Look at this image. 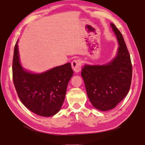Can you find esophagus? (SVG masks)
<instances>
[{"label": "esophagus", "instance_id": "34e87169", "mask_svg": "<svg viewBox=\"0 0 145 145\" xmlns=\"http://www.w3.org/2000/svg\"><path fill=\"white\" fill-rule=\"evenodd\" d=\"M72 68L75 73H79L81 69V61L79 59L74 60L72 62Z\"/></svg>", "mask_w": 145, "mask_h": 145}]
</instances>
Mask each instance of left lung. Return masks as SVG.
<instances>
[{"label": "left lung", "mask_w": 145, "mask_h": 145, "mask_svg": "<svg viewBox=\"0 0 145 145\" xmlns=\"http://www.w3.org/2000/svg\"><path fill=\"white\" fill-rule=\"evenodd\" d=\"M111 27L118 43L116 57L102 65L85 64L81 72L88 99L101 111L113 109L126 97L132 77L130 56L124 38L113 23Z\"/></svg>", "instance_id": "obj_1"}]
</instances>
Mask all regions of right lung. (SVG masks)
Returning a JSON list of instances; mask_svg holds the SVG:
<instances>
[{
  "label": "right lung",
  "instance_id": "obj_1",
  "mask_svg": "<svg viewBox=\"0 0 145 145\" xmlns=\"http://www.w3.org/2000/svg\"><path fill=\"white\" fill-rule=\"evenodd\" d=\"M18 40L13 58V81L17 95L25 106L39 116L49 117L61 109L67 86L73 76L71 64L55 67L42 73H33L21 66Z\"/></svg>",
  "mask_w": 145,
  "mask_h": 145
}]
</instances>
